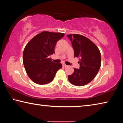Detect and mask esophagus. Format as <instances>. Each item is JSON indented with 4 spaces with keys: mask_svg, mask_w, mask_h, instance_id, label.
I'll return each instance as SVG.
<instances>
[{
    "mask_svg": "<svg viewBox=\"0 0 123 123\" xmlns=\"http://www.w3.org/2000/svg\"><path fill=\"white\" fill-rule=\"evenodd\" d=\"M62 65H63V67H67V65H66V64H64V63H63V64H62Z\"/></svg>",
    "mask_w": 123,
    "mask_h": 123,
    "instance_id": "obj_1",
    "label": "esophagus"
}]
</instances>
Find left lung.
Segmentation results:
<instances>
[{
    "label": "left lung",
    "mask_w": 123,
    "mask_h": 123,
    "mask_svg": "<svg viewBox=\"0 0 123 123\" xmlns=\"http://www.w3.org/2000/svg\"><path fill=\"white\" fill-rule=\"evenodd\" d=\"M67 36L72 42L74 57L80 59V69L74 68V73L68 75L72 84L82 86L92 81L98 73L101 66V54L92 41L79 34H70Z\"/></svg>",
    "instance_id": "1"
}]
</instances>
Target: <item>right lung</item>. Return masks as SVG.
I'll return each mask as SVG.
<instances>
[{
    "label": "right lung",
    "mask_w": 123,
    "mask_h": 123,
    "mask_svg": "<svg viewBox=\"0 0 123 123\" xmlns=\"http://www.w3.org/2000/svg\"><path fill=\"white\" fill-rule=\"evenodd\" d=\"M64 35L63 33L43 31L27 43L23 61L26 73L33 82L39 85L48 84L62 67L61 63L51 61L49 56L55 53L57 42Z\"/></svg>",
    "instance_id": "right-lung-1"
}]
</instances>
